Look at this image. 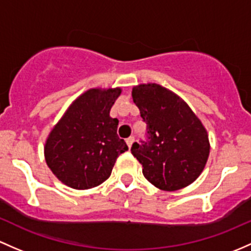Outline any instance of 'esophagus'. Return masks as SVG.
Returning a JSON list of instances; mask_svg holds the SVG:
<instances>
[{
    "label": "esophagus",
    "mask_w": 251,
    "mask_h": 251,
    "mask_svg": "<svg viewBox=\"0 0 251 251\" xmlns=\"http://www.w3.org/2000/svg\"><path fill=\"white\" fill-rule=\"evenodd\" d=\"M133 142H134V137H133V136H132V137H128V138L126 139V143H127L128 148H131V147H132Z\"/></svg>",
    "instance_id": "obj_1"
}]
</instances>
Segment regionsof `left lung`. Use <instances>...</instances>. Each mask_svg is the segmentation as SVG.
<instances>
[{
    "label": "left lung",
    "mask_w": 251,
    "mask_h": 251,
    "mask_svg": "<svg viewBox=\"0 0 251 251\" xmlns=\"http://www.w3.org/2000/svg\"><path fill=\"white\" fill-rule=\"evenodd\" d=\"M132 99L147 124V139L131 152L148 181L165 191L190 185L209 156V139L201 120L185 101L159 84H141Z\"/></svg>",
    "instance_id": "left-lung-1"
}]
</instances>
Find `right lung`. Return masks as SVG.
<instances>
[{
    "mask_svg": "<svg viewBox=\"0 0 251 251\" xmlns=\"http://www.w3.org/2000/svg\"><path fill=\"white\" fill-rule=\"evenodd\" d=\"M121 89H90L68 107L47 138L44 156L57 179L85 190L109 178L118 156L128 149L109 117Z\"/></svg>",
    "mask_w": 251,
    "mask_h": 251,
    "instance_id": "add662e5",
    "label": "right lung"
}]
</instances>
